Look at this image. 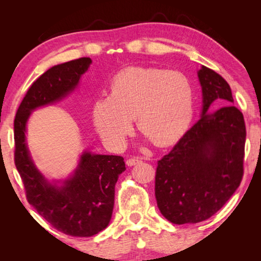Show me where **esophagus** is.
Here are the masks:
<instances>
[{
    "mask_svg": "<svg viewBox=\"0 0 261 261\" xmlns=\"http://www.w3.org/2000/svg\"><path fill=\"white\" fill-rule=\"evenodd\" d=\"M141 162L140 158H129L126 160V165L127 166H135L137 164H139Z\"/></svg>",
    "mask_w": 261,
    "mask_h": 261,
    "instance_id": "esophagus-1",
    "label": "esophagus"
}]
</instances>
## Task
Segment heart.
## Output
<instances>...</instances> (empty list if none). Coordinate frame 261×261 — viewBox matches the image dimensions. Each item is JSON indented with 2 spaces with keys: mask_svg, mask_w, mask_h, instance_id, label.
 Instances as JSON below:
<instances>
[{
  "mask_svg": "<svg viewBox=\"0 0 261 261\" xmlns=\"http://www.w3.org/2000/svg\"><path fill=\"white\" fill-rule=\"evenodd\" d=\"M194 103V84L182 71L130 67L113 77L109 95L96 99L93 119L111 146L123 145L135 118L138 129L153 145L168 146L190 126Z\"/></svg>",
  "mask_w": 261,
  "mask_h": 261,
  "instance_id": "1",
  "label": "heart"
}]
</instances>
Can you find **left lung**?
I'll return each mask as SVG.
<instances>
[{
  "label": "left lung",
  "mask_w": 261,
  "mask_h": 261,
  "mask_svg": "<svg viewBox=\"0 0 261 261\" xmlns=\"http://www.w3.org/2000/svg\"><path fill=\"white\" fill-rule=\"evenodd\" d=\"M202 118L158 160L154 195L158 208L174 224L210 219L229 201L243 176L246 124L222 76L205 66L198 71ZM213 102L224 103L207 115Z\"/></svg>",
  "instance_id": "left-lung-1"
}]
</instances>
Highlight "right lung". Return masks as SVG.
<instances>
[{
    "mask_svg": "<svg viewBox=\"0 0 261 261\" xmlns=\"http://www.w3.org/2000/svg\"><path fill=\"white\" fill-rule=\"evenodd\" d=\"M92 63L82 57L54 66L32 83L14 119V164L28 202L53 228L71 237H92L107 228L114 206L115 184L125 170L123 157L84 152L75 175L57 187L39 173L25 145L31 111L63 98Z\"/></svg>",
    "mask_w": 261,
    "mask_h": 261,
    "instance_id": "add662e5",
    "label": "right lung"
}]
</instances>
